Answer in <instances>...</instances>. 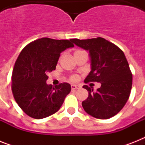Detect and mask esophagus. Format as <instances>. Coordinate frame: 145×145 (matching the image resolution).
Masks as SVG:
<instances>
[{"label":"esophagus","instance_id":"esophagus-1","mask_svg":"<svg viewBox=\"0 0 145 145\" xmlns=\"http://www.w3.org/2000/svg\"><path fill=\"white\" fill-rule=\"evenodd\" d=\"M80 88V86H77V85H71V89L72 90H75V89H79Z\"/></svg>","mask_w":145,"mask_h":145}]
</instances>
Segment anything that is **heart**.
<instances>
[{"label": "heart", "instance_id": "obj_1", "mask_svg": "<svg viewBox=\"0 0 145 145\" xmlns=\"http://www.w3.org/2000/svg\"><path fill=\"white\" fill-rule=\"evenodd\" d=\"M82 51H83V50H76L74 52V55L77 54V53H78V52H82ZM70 80L71 81H76L77 80V76H76V75H72V76H71Z\"/></svg>", "mask_w": 145, "mask_h": 145}]
</instances>
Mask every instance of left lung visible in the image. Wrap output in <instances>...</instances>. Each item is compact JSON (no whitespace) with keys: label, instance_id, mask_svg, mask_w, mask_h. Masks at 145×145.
I'll return each mask as SVG.
<instances>
[{"label":"left lung","instance_id":"obj_1","mask_svg":"<svg viewBox=\"0 0 145 145\" xmlns=\"http://www.w3.org/2000/svg\"><path fill=\"white\" fill-rule=\"evenodd\" d=\"M77 46L89 50L91 71L84 82H98L95 92L87 85L88 98L82 102L84 110L98 119H108L119 113L130 95L133 74L123 52L117 45L102 37L72 39Z\"/></svg>","mask_w":145,"mask_h":145}]
</instances>
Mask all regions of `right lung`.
Wrapping results in <instances>:
<instances>
[{
	"instance_id": "obj_1",
	"label": "right lung",
	"mask_w": 145,
	"mask_h": 145,
	"mask_svg": "<svg viewBox=\"0 0 145 145\" xmlns=\"http://www.w3.org/2000/svg\"><path fill=\"white\" fill-rule=\"evenodd\" d=\"M73 46L71 40L43 37L21 51L12 69L11 87L16 103L28 116L42 119L60 109L71 87L68 83L47 85V74L56 69L60 53Z\"/></svg>"
}]
</instances>
